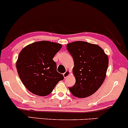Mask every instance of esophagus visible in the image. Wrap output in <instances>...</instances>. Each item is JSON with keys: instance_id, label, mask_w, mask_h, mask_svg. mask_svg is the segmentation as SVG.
<instances>
[{"instance_id": "1", "label": "esophagus", "mask_w": 128, "mask_h": 128, "mask_svg": "<svg viewBox=\"0 0 128 128\" xmlns=\"http://www.w3.org/2000/svg\"><path fill=\"white\" fill-rule=\"evenodd\" d=\"M70 71H66V72L63 74V76H64V78H67L70 75Z\"/></svg>"}]
</instances>
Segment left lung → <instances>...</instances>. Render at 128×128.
<instances>
[{
	"mask_svg": "<svg viewBox=\"0 0 128 128\" xmlns=\"http://www.w3.org/2000/svg\"><path fill=\"white\" fill-rule=\"evenodd\" d=\"M67 49L74 60L73 73L75 84L69 87L74 97H88L100 87L106 77L108 58L100 47L78 41L68 43Z\"/></svg>",
	"mask_w": 128,
	"mask_h": 128,
	"instance_id": "left-lung-1",
	"label": "left lung"
}]
</instances>
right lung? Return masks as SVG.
<instances>
[{
	"mask_svg": "<svg viewBox=\"0 0 128 128\" xmlns=\"http://www.w3.org/2000/svg\"><path fill=\"white\" fill-rule=\"evenodd\" d=\"M61 48V44L41 41L26 46L20 52L16 68L23 85L32 93L47 96L63 80L53 60Z\"/></svg>",
	"mask_w": 128,
	"mask_h": 128,
	"instance_id": "1",
	"label": "right lung"
}]
</instances>
